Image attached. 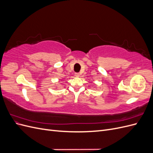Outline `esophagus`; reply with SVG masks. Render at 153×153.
Instances as JSON below:
<instances>
[{
  "mask_svg": "<svg viewBox=\"0 0 153 153\" xmlns=\"http://www.w3.org/2000/svg\"><path fill=\"white\" fill-rule=\"evenodd\" d=\"M75 76H76V77H78L80 76V74L78 73H76L75 74Z\"/></svg>",
  "mask_w": 153,
  "mask_h": 153,
  "instance_id": "34e87169",
  "label": "esophagus"
}]
</instances>
